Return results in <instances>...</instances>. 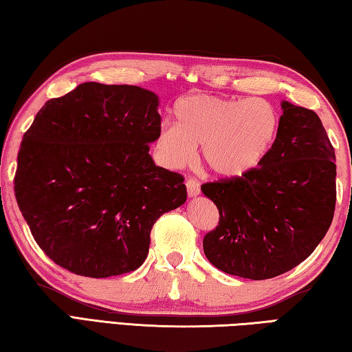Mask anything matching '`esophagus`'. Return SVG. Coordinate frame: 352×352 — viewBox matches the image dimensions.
Segmentation results:
<instances>
[{
  "mask_svg": "<svg viewBox=\"0 0 352 352\" xmlns=\"http://www.w3.org/2000/svg\"><path fill=\"white\" fill-rule=\"evenodd\" d=\"M185 185H187V191H188V196H190V197L197 196L199 193H201V187H199V181H197V179L191 177V179H188L187 184H185Z\"/></svg>",
  "mask_w": 352,
  "mask_h": 352,
  "instance_id": "obj_1",
  "label": "esophagus"
}]
</instances>
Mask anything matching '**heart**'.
<instances>
[{
  "instance_id": "heart-1",
  "label": "heart",
  "mask_w": 352,
  "mask_h": 352,
  "mask_svg": "<svg viewBox=\"0 0 352 352\" xmlns=\"http://www.w3.org/2000/svg\"><path fill=\"white\" fill-rule=\"evenodd\" d=\"M277 127L276 110L263 99L193 95L176 105V125H162L155 147L170 168L185 167L202 147L214 175L241 177L263 161Z\"/></svg>"
}]
</instances>
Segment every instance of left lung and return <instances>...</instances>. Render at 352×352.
Masks as SVG:
<instances>
[{"instance_id": "left-lung-1", "label": "left lung", "mask_w": 352, "mask_h": 352, "mask_svg": "<svg viewBox=\"0 0 352 352\" xmlns=\"http://www.w3.org/2000/svg\"><path fill=\"white\" fill-rule=\"evenodd\" d=\"M276 141L241 177L204 184L219 223L204 253L223 273L265 280L302 263L327 234L336 210V153L313 110L282 102Z\"/></svg>"}]
</instances>
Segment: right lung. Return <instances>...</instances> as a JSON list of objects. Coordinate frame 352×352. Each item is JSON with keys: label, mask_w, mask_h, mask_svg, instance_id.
<instances>
[{"label": "right lung", "mask_w": 352, "mask_h": 352, "mask_svg": "<svg viewBox=\"0 0 352 352\" xmlns=\"http://www.w3.org/2000/svg\"><path fill=\"white\" fill-rule=\"evenodd\" d=\"M157 105L136 85L84 82L49 99L24 133L15 197L59 267L94 279L135 271L155 222L185 202L184 176L148 155Z\"/></svg>", "instance_id": "obj_1"}]
</instances>
